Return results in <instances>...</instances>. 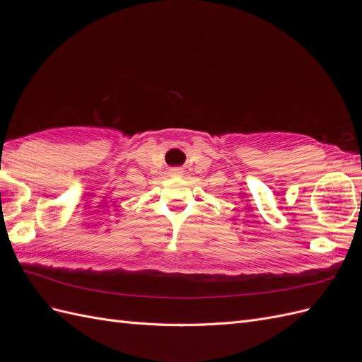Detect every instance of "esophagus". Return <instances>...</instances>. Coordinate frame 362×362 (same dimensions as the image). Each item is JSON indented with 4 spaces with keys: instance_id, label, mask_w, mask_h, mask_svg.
<instances>
[{
    "instance_id": "esophagus-1",
    "label": "esophagus",
    "mask_w": 362,
    "mask_h": 362,
    "mask_svg": "<svg viewBox=\"0 0 362 362\" xmlns=\"http://www.w3.org/2000/svg\"><path fill=\"white\" fill-rule=\"evenodd\" d=\"M170 173H172V175H180V173H182V169H180V168H172V169H170Z\"/></svg>"
}]
</instances>
